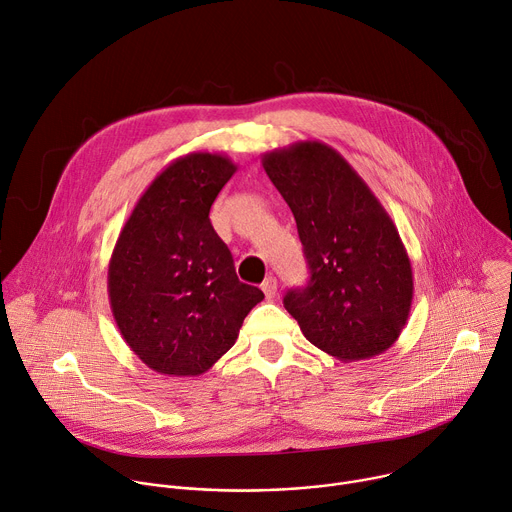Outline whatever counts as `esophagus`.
<instances>
[{"instance_id": "34e87169", "label": "esophagus", "mask_w": 512, "mask_h": 512, "mask_svg": "<svg viewBox=\"0 0 512 512\" xmlns=\"http://www.w3.org/2000/svg\"><path fill=\"white\" fill-rule=\"evenodd\" d=\"M261 290H263L265 298L271 300L277 294V280H275V277H267V280L261 284Z\"/></svg>"}]
</instances>
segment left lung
Segmentation results:
<instances>
[{"mask_svg": "<svg viewBox=\"0 0 512 512\" xmlns=\"http://www.w3.org/2000/svg\"><path fill=\"white\" fill-rule=\"evenodd\" d=\"M261 163L296 218L310 269L308 284L284 298L304 337L341 361L390 349L414 286L408 253L380 200L320 141L275 149Z\"/></svg>", "mask_w": 512, "mask_h": 512, "instance_id": "obj_1", "label": "left lung"}]
</instances>
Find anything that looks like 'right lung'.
I'll return each instance as SVG.
<instances>
[{
    "label": "right lung",
    "mask_w": 512,
    "mask_h": 512,
    "mask_svg": "<svg viewBox=\"0 0 512 512\" xmlns=\"http://www.w3.org/2000/svg\"><path fill=\"white\" fill-rule=\"evenodd\" d=\"M237 165L220 153L169 163L138 198L108 265L120 335L163 376H200L235 345L263 300L239 282L228 247L208 218Z\"/></svg>",
    "instance_id": "add662e5"
}]
</instances>
